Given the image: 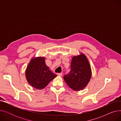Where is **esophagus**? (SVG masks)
I'll return each instance as SVG.
<instances>
[{
	"instance_id": "1",
	"label": "esophagus",
	"mask_w": 121,
	"mask_h": 121,
	"mask_svg": "<svg viewBox=\"0 0 121 121\" xmlns=\"http://www.w3.org/2000/svg\"><path fill=\"white\" fill-rule=\"evenodd\" d=\"M62 73H57V75H58V76H60V77H61V76H62Z\"/></svg>"
}]
</instances>
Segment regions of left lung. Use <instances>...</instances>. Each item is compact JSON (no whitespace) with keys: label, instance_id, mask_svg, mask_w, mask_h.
<instances>
[{"label":"left lung","instance_id":"8db88e82","mask_svg":"<svg viewBox=\"0 0 121 121\" xmlns=\"http://www.w3.org/2000/svg\"><path fill=\"white\" fill-rule=\"evenodd\" d=\"M71 71L64 75V79L67 85L74 91L84 89L91 78V69L86 56L83 53L73 56L71 63Z\"/></svg>","mask_w":121,"mask_h":121}]
</instances>
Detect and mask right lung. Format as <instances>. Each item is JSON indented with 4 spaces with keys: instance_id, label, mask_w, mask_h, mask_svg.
I'll return each instance as SVG.
<instances>
[{
    "instance_id": "add662e5",
    "label": "right lung",
    "mask_w": 121,
    "mask_h": 121,
    "mask_svg": "<svg viewBox=\"0 0 121 121\" xmlns=\"http://www.w3.org/2000/svg\"><path fill=\"white\" fill-rule=\"evenodd\" d=\"M25 76L29 84L37 89L44 88L57 77L46 65L44 57L32 59L25 71Z\"/></svg>"
}]
</instances>
